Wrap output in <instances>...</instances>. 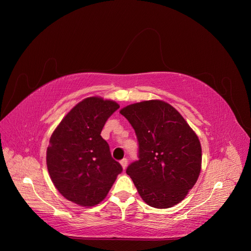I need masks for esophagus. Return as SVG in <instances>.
Wrapping results in <instances>:
<instances>
[{"instance_id": "esophagus-1", "label": "esophagus", "mask_w": 251, "mask_h": 251, "mask_svg": "<svg viewBox=\"0 0 251 251\" xmlns=\"http://www.w3.org/2000/svg\"><path fill=\"white\" fill-rule=\"evenodd\" d=\"M120 164L122 165L123 169L125 170V169H126V167H127V165H128V160H127V159H123V160H121V161H120Z\"/></svg>"}]
</instances>
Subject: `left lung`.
I'll return each instance as SVG.
<instances>
[{
    "mask_svg": "<svg viewBox=\"0 0 251 251\" xmlns=\"http://www.w3.org/2000/svg\"><path fill=\"white\" fill-rule=\"evenodd\" d=\"M120 113L137 137L138 160L126 173L141 199L155 208L179 203L201 173L199 137L179 112L162 100L130 104Z\"/></svg>",
    "mask_w": 251,
    "mask_h": 251,
    "instance_id": "1",
    "label": "left lung"
}]
</instances>
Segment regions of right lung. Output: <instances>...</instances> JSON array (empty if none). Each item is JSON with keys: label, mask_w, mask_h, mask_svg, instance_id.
I'll list each match as a JSON object with an SVG mask.
<instances>
[{"label": "right lung", "mask_w": 251, "mask_h": 251, "mask_svg": "<svg viewBox=\"0 0 251 251\" xmlns=\"http://www.w3.org/2000/svg\"><path fill=\"white\" fill-rule=\"evenodd\" d=\"M119 108L113 100L85 99L65 116L52 133L47 151L49 174L68 201L83 206L98 204L123 171L100 135L105 122Z\"/></svg>", "instance_id": "add662e5"}]
</instances>
